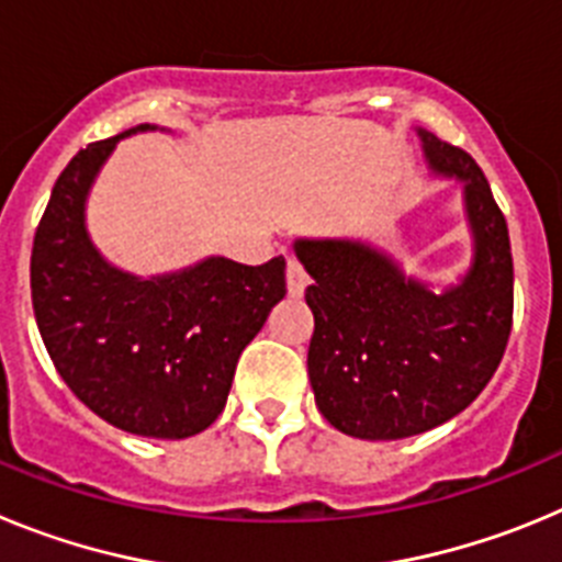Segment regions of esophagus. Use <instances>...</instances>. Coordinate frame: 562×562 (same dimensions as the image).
<instances>
[{
  "instance_id": "obj_1",
  "label": "esophagus",
  "mask_w": 562,
  "mask_h": 562,
  "mask_svg": "<svg viewBox=\"0 0 562 562\" xmlns=\"http://www.w3.org/2000/svg\"><path fill=\"white\" fill-rule=\"evenodd\" d=\"M306 290V272L301 270V265H297L295 258H290L286 261V292H290V297H301Z\"/></svg>"
}]
</instances>
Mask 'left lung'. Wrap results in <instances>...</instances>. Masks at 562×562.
<instances>
[{
    "instance_id": "1",
    "label": "left lung",
    "mask_w": 562,
    "mask_h": 562,
    "mask_svg": "<svg viewBox=\"0 0 562 562\" xmlns=\"http://www.w3.org/2000/svg\"><path fill=\"white\" fill-rule=\"evenodd\" d=\"M434 177L461 186L470 267L456 284L408 276L389 250L349 236L295 238L310 272L312 391L331 428L389 441L453 419L493 380L513 329V250L475 160L416 128Z\"/></svg>"
}]
</instances>
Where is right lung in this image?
I'll use <instances>...</instances> for the list:
<instances>
[{"label": "right lung", "mask_w": 562, "mask_h": 562, "mask_svg": "<svg viewBox=\"0 0 562 562\" xmlns=\"http://www.w3.org/2000/svg\"><path fill=\"white\" fill-rule=\"evenodd\" d=\"M140 132L157 126L81 148L56 180L30 256L33 312L89 411L126 434L188 439L225 411L238 357L286 295V261L207 256L148 278L114 267L89 236L87 200L114 146Z\"/></svg>", "instance_id": "add662e5"}]
</instances>
